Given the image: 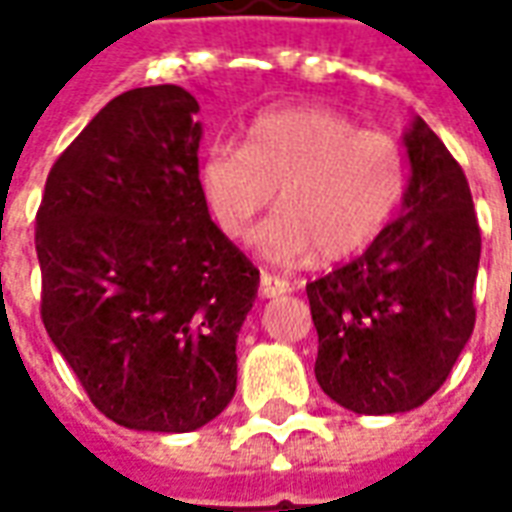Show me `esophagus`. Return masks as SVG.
I'll use <instances>...</instances> for the list:
<instances>
[{
	"label": "esophagus",
	"mask_w": 512,
	"mask_h": 512,
	"mask_svg": "<svg viewBox=\"0 0 512 512\" xmlns=\"http://www.w3.org/2000/svg\"><path fill=\"white\" fill-rule=\"evenodd\" d=\"M290 290V282L279 277H271V274H260V296L263 299H277V296H285Z\"/></svg>",
	"instance_id": "esophagus-1"
}]
</instances>
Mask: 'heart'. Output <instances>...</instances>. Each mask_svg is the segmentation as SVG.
Listing matches in <instances>:
<instances>
[{"label":"heart","mask_w":512,"mask_h":512,"mask_svg":"<svg viewBox=\"0 0 512 512\" xmlns=\"http://www.w3.org/2000/svg\"><path fill=\"white\" fill-rule=\"evenodd\" d=\"M200 183L213 219L233 238L277 191L282 208L252 238L271 260L290 263L312 249L321 260H343L376 241L397 211L406 153L395 136L359 128L351 117L288 106L257 115L246 145L213 142Z\"/></svg>","instance_id":"obj_1"}]
</instances>
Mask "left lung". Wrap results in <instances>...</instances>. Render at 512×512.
Masks as SVG:
<instances>
[{
  "label": "left lung",
  "mask_w": 512,
  "mask_h": 512,
  "mask_svg": "<svg viewBox=\"0 0 512 512\" xmlns=\"http://www.w3.org/2000/svg\"><path fill=\"white\" fill-rule=\"evenodd\" d=\"M400 213L354 263L307 285L318 329L315 378L356 414L422 406L474 329L480 227L458 161L422 117L403 131Z\"/></svg>",
  "instance_id": "left-lung-1"
}]
</instances>
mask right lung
Returning a JSON list of instances; mask_svg holds the SVG:
<instances>
[{
  "mask_svg": "<svg viewBox=\"0 0 512 512\" xmlns=\"http://www.w3.org/2000/svg\"><path fill=\"white\" fill-rule=\"evenodd\" d=\"M197 112L178 84L112 98L51 167L38 211L43 326L95 408L131 430L222 414L260 285L211 222Z\"/></svg>",
  "mask_w": 512,
  "mask_h": 512,
  "instance_id": "1",
  "label": "right lung"
}]
</instances>
